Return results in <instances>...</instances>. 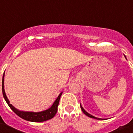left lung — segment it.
<instances>
[{
  "mask_svg": "<svg viewBox=\"0 0 133 133\" xmlns=\"http://www.w3.org/2000/svg\"><path fill=\"white\" fill-rule=\"evenodd\" d=\"M81 110H83V112H84V113L85 114V115H87V116H88V117H90V118H95V119H101V118H97V117H93V116H92V115H90V114L88 113V112H87V111H85V110H84V109H83V107H82V106H81Z\"/></svg>",
  "mask_w": 133,
  "mask_h": 133,
  "instance_id": "1",
  "label": "left lung"
}]
</instances>
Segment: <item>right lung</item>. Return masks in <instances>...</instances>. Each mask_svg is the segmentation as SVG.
Listing matches in <instances>:
<instances>
[{
    "instance_id": "right-lung-1",
    "label": "right lung",
    "mask_w": 133,
    "mask_h": 133,
    "mask_svg": "<svg viewBox=\"0 0 133 133\" xmlns=\"http://www.w3.org/2000/svg\"><path fill=\"white\" fill-rule=\"evenodd\" d=\"M4 73L2 77V95L4 97V99H5L6 102L7 103L9 107L13 110L14 112L18 115V117L21 118H23V119L26 120V121H29L32 122H43L46 121L47 120L50 119V118H53L55 117V115H56V112H57V109H58V105L59 103L60 98L61 97V95L63 92H61L52 107L50 109H47V110H44V111H42V112H24V111H20V110H17L15 109L11 104H10L9 99L7 98L5 92H4Z\"/></svg>"
}]
</instances>
